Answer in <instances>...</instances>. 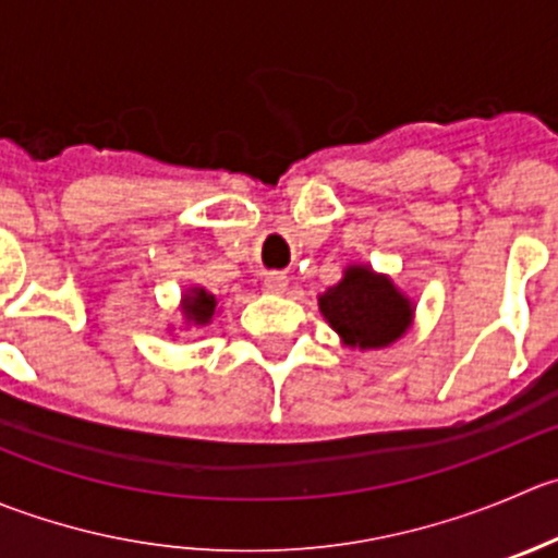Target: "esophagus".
Wrapping results in <instances>:
<instances>
[{
	"mask_svg": "<svg viewBox=\"0 0 558 558\" xmlns=\"http://www.w3.org/2000/svg\"><path fill=\"white\" fill-rule=\"evenodd\" d=\"M264 286H267V291H272V294H283V291L289 289V275H286V272H267V275H264Z\"/></svg>",
	"mask_w": 558,
	"mask_h": 558,
	"instance_id": "1",
	"label": "esophagus"
}]
</instances>
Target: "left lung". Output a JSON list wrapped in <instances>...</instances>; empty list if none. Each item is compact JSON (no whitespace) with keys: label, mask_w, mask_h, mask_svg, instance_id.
Listing matches in <instances>:
<instances>
[{"label":"left lung","mask_w":558,"mask_h":558,"mask_svg":"<svg viewBox=\"0 0 558 558\" xmlns=\"http://www.w3.org/2000/svg\"><path fill=\"white\" fill-rule=\"evenodd\" d=\"M318 311L340 343L360 351L387 349L414 324L411 296L371 264H349L343 278L318 294Z\"/></svg>","instance_id":"obj_1"}]
</instances>
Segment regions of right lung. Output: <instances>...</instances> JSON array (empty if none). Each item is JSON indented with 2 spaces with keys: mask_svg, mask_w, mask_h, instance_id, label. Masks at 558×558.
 Returning <instances> with one entry per match:
<instances>
[{
  "mask_svg": "<svg viewBox=\"0 0 558 558\" xmlns=\"http://www.w3.org/2000/svg\"><path fill=\"white\" fill-rule=\"evenodd\" d=\"M180 313H182V327H196V329L209 327L213 318L220 313L218 296H215L213 291L204 289V286H187V289L182 291Z\"/></svg>",
  "mask_w": 558,
  "mask_h": 558,
  "instance_id": "1",
  "label": "right lung"
}]
</instances>
